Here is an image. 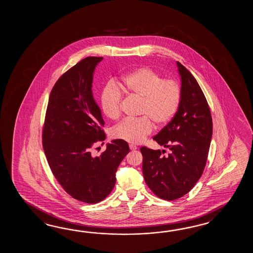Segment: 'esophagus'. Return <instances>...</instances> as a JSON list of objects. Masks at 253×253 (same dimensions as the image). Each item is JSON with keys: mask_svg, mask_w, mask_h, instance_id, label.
Returning a JSON list of instances; mask_svg holds the SVG:
<instances>
[{"mask_svg": "<svg viewBox=\"0 0 253 253\" xmlns=\"http://www.w3.org/2000/svg\"><path fill=\"white\" fill-rule=\"evenodd\" d=\"M129 148H130L131 150H136V149H137V146H136V145H132V144H131V145H129Z\"/></svg>", "mask_w": 253, "mask_h": 253, "instance_id": "1", "label": "esophagus"}]
</instances>
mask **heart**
<instances>
[{
    "instance_id": "heart-1",
    "label": "heart",
    "mask_w": 253,
    "mask_h": 253,
    "mask_svg": "<svg viewBox=\"0 0 253 253\" xmlns=\"http://www.w3.org/2000/svg\"><path fill=\"white\" fill-rule=\"evenodd\" d=\"M119 88L130 97L141 99L137 119H125L112 130L115 139L129 144H140L152 133L154 122L162 126L168 124L177 113L182 100V89L177 81L165 79L148 67L130 72L119 83ZM123 95L113 84H108L100 94L104 115L118 119L122 112Z\"/></svg>"
}]
</instances>
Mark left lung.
<instances>
[{"label": "left lung", "mask_w": 253, "mask_h": 253, "mask_svg": "<svg viewBox=\"0 0 253 253\" xmlns=\"http://www.w3.org/2000/svg\"><path fill=\"white\" fill-rule=\"evenodd\" d=\"M182 100L177 113L153 139L166 150L143 146V174L151 191L167 201L179 199L194 188L208 157L212 119L204 92L194 76L177 61Z\"/></svg>", "instance_id": "obj_1"}]
</instances>
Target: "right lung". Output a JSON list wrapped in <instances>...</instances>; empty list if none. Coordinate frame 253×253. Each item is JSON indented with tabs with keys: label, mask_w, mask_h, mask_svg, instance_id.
Segmentation results:
<instances>
[{
	"label": "right lung",
	"mask_w": 253,
	"mask_h": 253,
	"mask_svg": "<svg viewBox=\"0 0 253 253\" xmlns=\"http://www.w3.org/2000/svg\"><path fill=\"white\" fill-rule=\"evenodd\" d=\"M102 57H87L59 77L48 97L42 146L48 166L61 187L74 199L97 204L113 190L119 164L128 144L116 139L100 156L105 122L92 96L93 72Z\"/></svg>",
	"instance_id": "1"
}]
</instances>
